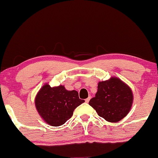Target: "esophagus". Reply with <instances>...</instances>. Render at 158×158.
<instances>
[{
    "instance_id": "1",
    "label": "esophagus",
    "mask_w": 158,
    "mask_h": 158,
    "mask_svg": "<svg viewBox=\"0 0 158 158\" xmlns=\"http://www.w3.org/2000/svg\"><path fill=\"white\" fill-rule=\"evenodd\" d=\"M90 99V97H88V98H87V99H85V102H86V103L89 102Z\"/></svg>"
}]
</instances>
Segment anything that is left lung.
<instances>
[{
	"label": "left lung",
	"instance_id": "left-lung-1",
	"mask_svg": "<svg viewBox=\"0 0 158 158\" xmlns=\"http://www.w3.org/2000/svg\"><path fill=\"white\" fill-rule=\"evenodd\" d=\"M133 102L131 90L117 78L100 81L95 97L89 105L99 117L111 123L121 120L128 114Z\"/></svg>",
	"mask_w": 158,
	"mask_h": 158
}]
</instances>
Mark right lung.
Segmentation results:
<instances>
[{"label":"right lung","mask_w":158,"mask_h":158,"mask_svg":"<svg viewBox=\"0 0 158 158\" xmlns=\"http://www.w3.org/2000/svg\"><path fill=\"white\" fill-rule=\"evenodd\" d=\"M85 102L77 90H68L64 86L51 88L45 85L35 97V107L45 122L52 126L64 124L72 117L77 107Z\"/></svg>","instance_id":"add662e5"}]
</instances>
